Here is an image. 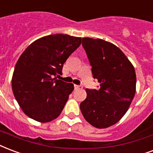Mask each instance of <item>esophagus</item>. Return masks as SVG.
<instances>
[{
  "instance_id": "obj_1",
  "label": "esophagus",
  "mask_w": 153,
  "mask_h": 153,
  "mask_svg": "<svg viewBox=\"0 0 153 153\" xmlns=\"http://www.w3.org/2000/svg\"><path fill=\"white\" fill-rule=\"evenodd\" d=\"M81 88H82V87H81V86L74 85V89H75V90H77V89H81Z\"/></svg>"
}]
</instances>
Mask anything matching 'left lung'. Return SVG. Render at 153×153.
<instances>
[{
  "label": "left lung",
  "mask_w": 153,
  "mask_h": 153,
  "mask_svg": "<svg viewBox=\"0 0 153 153\" xmlns=\"http://www.w3.org/2000/svg\"><path fill=\"white\" fill-rule=\"evenodd\" d=\"M82 45L100 88L86 90L87 98L80 104V109L91 125L107 128L124 116L134 98V68L122 50L112 43L85 37Z\"/></svg>",
  "instance_id": "obj_1"
}]
</instances>
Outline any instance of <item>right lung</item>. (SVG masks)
Wrapping results in <instances>:
<instances>
[{
  "label": "right lung",
  "mask_w": 153,
  "mask_h": 153,
  "mask_svg": "<svg viewBox=\"0 0 153 153\" xmlns=\"http://www.w3.org/2000/svg\"><path fill=\"white\" fill-rule=\"evenodd\" d=\"M82 38L56 34L30 44L17 62L12 78L15 99L28 117L48 123L62 113L74 84L54 78L79 47Z\"/></svg>",
  "instance_id": "obj_1"
}]
</instances>
